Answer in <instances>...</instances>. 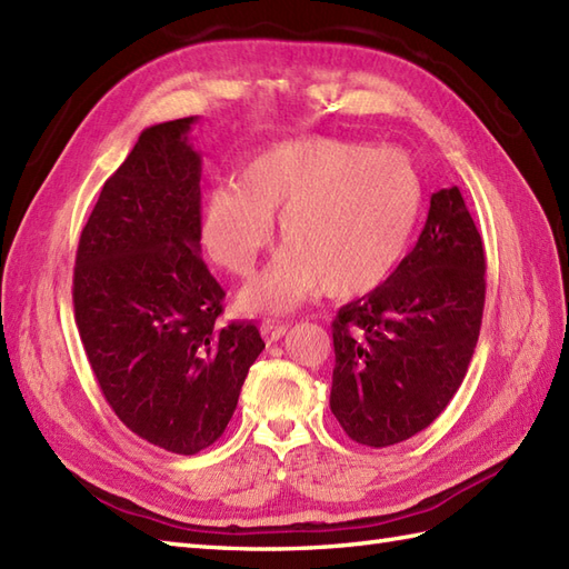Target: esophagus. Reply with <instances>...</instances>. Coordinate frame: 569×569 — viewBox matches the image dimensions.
Returning a JSON list of instances; mask_svg holds the SVG:
<instances>
[{
	"instance_id": "esophagus-1",
	"label": "esophagus",
	"mask_w": 569,
	"mask_h": 569,
	"mask_svg": "<svg viewBox=\"0 0 569 569\" xmlns=\"http://www.w3.org/2000/svg\"><path fill=\"white\" fill-rule=\"evenodd\" d=\"M286 329H288V325H283V322H273V320L261 322V332L269 341H279L286 335Z\"/></svg>"
}]
</instances>
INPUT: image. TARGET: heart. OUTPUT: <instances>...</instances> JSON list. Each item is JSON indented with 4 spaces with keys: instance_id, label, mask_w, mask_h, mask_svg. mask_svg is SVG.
<instances>
[{
    "instance_id": "heart-1",
    "label": "heart",
    "mask_w": 569,
    "mask_h": 569,
    "mask_svg": "<svg viewBox=\"0 0 569 569\" xmlns=\"http://www.w3.org/2000/svg\"><path fill=\"white\" fill-rule=\"evenodd\" d=\"M421 210L412 160L392 148L290 138L254 154L240 181L210 187L203 242L222 269L247 276L273 240L286 247L244 290L257 310L286 312L317 288L356 296L388 279Z\"/></svg>"
}]
</instances>
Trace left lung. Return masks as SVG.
<instances>
[{
    "mask_svg": "<svg viewBox=\"0 0 569 569\" xmlns=\"http://www.w3.org/2000/svg\"><path fill=\"white\" fill-rule=\"evenodd\" d=\"M485 247L458 187L431 193L412 252L332 322L329 407L356 443L386 448L439 417L463 382L485 310Z\"/></svg>",
    "mask_w": 569,
    "mask_h": 569,
    "instance_id": "obj_1",
    "label": "left lung"
}]
</instances>
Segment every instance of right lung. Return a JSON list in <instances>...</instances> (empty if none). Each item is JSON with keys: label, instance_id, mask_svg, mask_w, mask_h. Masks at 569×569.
I'll return each instance as SVG.
<instances>
[{"label": "right lung", "instance_id": "add662e5", "mask_svg": "<svg viewBox=\"0 0 569 569\" xmlns=\"http://www.w3.org/2000/svg\"><path fill=\"white\" fill-rule=\"evenodd\" d=\"M196 116L144 128L79 234L72 300L106 402L140 439L193 456L213 446L263 349L222 325L224 290L201 257Z\"/></svg>", "mask_w": 569, "mask_h": 569}]
</instances>
